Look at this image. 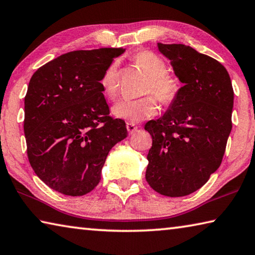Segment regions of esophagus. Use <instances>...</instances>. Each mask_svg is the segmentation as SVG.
Segmentation results:
<instances>
[{"label": "esophagus", "instance_id": "obj_1", "mask_svg": "<svg viewBox=\"0 0 255 255\" xmlns=\"http://www.w3.org/2000/svg\"><path fill=\"white\" fill-rule=\"evenodd\" d=\"M126 127H127V130H128L129 135H132V133L137 130V126H136L135 124H132V123H127Z\"/></svg>", "mask_w": 255, "mask_h": 255}]
</instances>
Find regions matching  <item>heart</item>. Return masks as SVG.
<instances>
[{
    "mask_svg": "<svg viewBox=\"0 0 255 255\" xmlns=\"http://www.w3.org/2000/svg\"><path fill=\"white\" fill-rule=\"evenodd\" d=\"M135 65L147 76L141 89L139 100H123L112 108V114L117 118L139 123L141 120L154 117L157 114V101L164 107L174 105L178 100L181 86L178 80L166 74L167 66L162 57L153 51L141 50L132 57ZM103 94L108 99H116L120 90L119 63L114 62L106 68L100 81ZM153 97H152L151 96Z\"/></svg>",
    "mask_w": 255,
    "mask_h": 255,
    "instance_id": "1",
    "label": "heart"
}]
</instances>
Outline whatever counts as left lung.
Masks as SVG:
<instances>
[{
  "instance_id": "1",
  "label": "left lung",
  "mask_w": 255,
  "mask_h": 255,
  "mask_svg": "<svg viewBox=\"0 0 255 255\" xmlns=\"http://www.w3.org/2000/svg\"><path fill=\"white\" fill-rule=\"evenodd\" d=\"M157 46L184 85L170 110L145 125L153 139L145 178L159 195L183 197L200 189L221 165L234 91L218 60L182 44Z\"/></svg>"
}]
</instances>
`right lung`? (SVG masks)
<instances>
[{
    "label": "right lung",
    "instance_id": "obj_1",
    "mask_svg": "<svg viewBox=\"0 0 255 255\" xmlns=\"http://www.w3.org/2000/svg\"><path fill=\"white\" fill-rule=\"evenodd\" d=\"M122 48L75 50L38 68L24 97L23 130L34 173L55 191L83 196L101 180L109 150L127 137L100 84Z\"/></svg>",
    "mask_w": 255,
    "mask_h": 255
}]
</instances>
